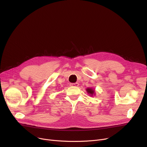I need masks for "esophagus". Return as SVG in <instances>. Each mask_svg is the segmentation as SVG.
I'll use <instances>...</instances> for the list:
<instances>
[{"mask_svg":"<svg viewBox=\"0 0 147 147\" xmlns=\"http://www.w3.org/2000/svg\"><path fill=\"white\" fill-rule=\"evenodd\" d=\"M71 86H74V87H77L79 86V83H71L70 84Z\"/></svg>","mask_w":147,"mask_h":147,"instance_id":"1","label":"esophagus"}]
</instances>
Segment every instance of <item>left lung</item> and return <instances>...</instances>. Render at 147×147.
Here are the masks:
<instances>
[{
  "mask_svg": "<svg viewBox=\"0 0 147 147\" xmlns=\"http://www.w3.org/2000/svg\"><path fill=\"white\" fill-rule=\"evenodd\" d=\"M86 90H87V92H88V93L89 94H90L91 95L94 94L95 91H94L93 89H92L91 88H88V89H86Z\"/></svg>",
  "mask_w": 147,
  "mask_h": 147,
  "instance_id": "left-lung-1",
  "label": "left lung"
}]
</instances>
